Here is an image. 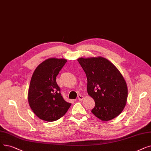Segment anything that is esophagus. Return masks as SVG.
<instances>
[{
    "mask_svg": "<svg viewBox=\"0 0 151 151\" xmlns=\"http://www.w3.org/2000/svg\"><path fill=\"white\" fill-rule=\"evenodd\" d=\"M83 99H84V97L81 95H79L78 96V99L79 101H82V100H83Z\"/></svg>",
    "mask_w": 151,
    "mask_h": 151,
    "instance_id": "1",
    "label": "esophagus"
}]
</instances>
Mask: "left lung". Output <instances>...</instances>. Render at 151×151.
Wrapping results in <instances>:
<instances>
[{
  "label": "left lung",
  "mask_w": 151,
  "mask_h": 151,
  "mask_svg": "<svg viewBox=\"0 0 151 151\" xmlns=\"http://www.w3.org/2000/svg\"><path fill=\"white\" fill-rule=\"evenodd\" d=\"M78 61L87 77L88 93L95 102L91 112L102 121L119 115L127 103L128 88L119 70L101 57L80 58Z\"/></svg>",
  "instance_id": "8db88e82"
}]
</instances>
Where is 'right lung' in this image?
I'll list each match as a JSON object with an SVG mask.
<instances>
[{"mask_svg": "<svg viewBox=\"0 0 151 151\" xmlns=\"http://www.w3.org/2000/svg\"><path fill=\"white\" fill-rule=\"evenodd\" d=\"M66 62L63 58H48L39 64L32 74L28 102L35 115L42 120H57L71 106V103L64 100L56 82L57 76Z\"/></svg>", "mask_w": 151, "mask_h": 151, "instance_id": "add662e5", "label": "right lung"}]
</instances>
